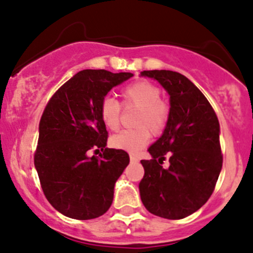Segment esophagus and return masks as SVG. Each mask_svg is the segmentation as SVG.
Listing matches in <instances>:
<instances>
[{
	"instance_id": "esophagus-1",
	"label": "esophagus",
	"mask_w": 253,
	"mask_h": 253,
	"mask_svg": "<svg viewBox=\"0 0 253 253\" xmlns=\"http://www.w3.org/2000/svg\"><path fill=\"white\" fill-rule=\"evenodd\" d=\"M129 159H131V162H137L138 161V157L133 153H129Z\"/></svg>"
}]
</instances>
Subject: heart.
I'll return each mask as SVG.
<instances>
[{
  "label": "heart",
  "instance_id": "b5f03b06",
  "mask_svg": "<svg viewBox=\"0 0 253 253\" xmlns=\"http://www.w3.org/2000/svg\"><path fill=\"white\" fill-rule=\"evenodd\" d=\"M161 95V87L148 80H138L122 89V106L137 109V111L132 119L133 128L124 129L110 138V144L114 148L137 152L148 143L151 133L153 136L163 133L170 117V106ZM99 115L107 129H119L122 109L116 100L104 97L100 102Z\"/></svg>",
  "mask_w": 253,
  "mask_h": 253
}]
</instances>
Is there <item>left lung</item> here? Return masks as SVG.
I'll return each mask as SVG.
<instances>
[{"mask_svg": "<svg viewBox=\"0 0 253 253\" xmlns=\"http://www.w3.org/2000/svg\"><path fill=\"white\" fill-rule=\"evenodd\" d=\"M170 96V117L161 138L142 159L139 194L151 214L169 220L192 215L209 200L222 167L220 125L214 109L186 77L171 70H144ZM166 158L169 167H163Z\"/></svg>", "mask_w": 253, "mask_h": 253, "instance_id": "1", "label": "left lung"}]
</instances>
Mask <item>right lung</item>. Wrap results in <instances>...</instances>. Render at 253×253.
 <instances>
[{
  "label": "right lung",
  "instance_id": "add662e5",
  "mask_svg": "<svg viewBox=\"0 0 253 253\" xmlns=\"http://www.w3.org/2000/svg\"><path fill=\"white\" fill-rule=\"evenodd\" d=\"M131 73L86 69L61 85L39 121L34 166L46 200L72 219L104 215L114 186L129 163L124 149L106 148L109 133L99 115L101 100ZM103 153L88 157L90 151Z\"/></svg>",
  "mask_w": 253,
  "mask_h": 253
}]
</instances>
